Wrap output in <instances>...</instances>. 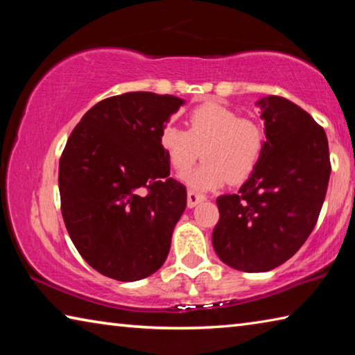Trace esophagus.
<instances>
[{
  "label": "esophagus",
  "instance_id": "1",
  "mask_svg": "<svg viewBox=\"0 0 355 355\" xmlns=\"http://www.w3.org/2000/svg\"><path fill=\"white\" fill-rule=\"evenodd\" d=\"M205 199H207V197L203 196V194H199V192L188 191V207L189 208H194L197 203H200V202H203Z\"/></svg>",
  "mask_w": 355,
  "mask_h": 355
}]
</instances>
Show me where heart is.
<instances>
[{"instance_id":"heart-1","label":"heart","mask_w":355,"mask_h":355,"mask_svg":"<svg viewBox=\"0 0 355 355\" xmlns=\"http://www.w3.org/2000/svg\"><path fill=\"white\" fill-rule=\"evenodd\" d=\"M159 146L177 173H184L202 156L203 163L183 177L197 191L219 188L227 180L239 184L260 164L266 136L254 119L239 117L230 107L203 103L188 114V130L167 123Z\"/></svg>"}]
</instances>
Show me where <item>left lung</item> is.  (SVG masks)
<instances>
[{"label": "left lung", "instance_id": "obj_1", "mask_svg": "<svg viewBox=\"0 0 355 355\" xmlns=\"http://www.w3.org/2000/svg\"><path fill=\"white\" fill-rule=\"evenodd\" d=\"M264 120L261 161L236 194L218 197L213 248L244 272H264L296 254L310 236L326 199L330 158L326 131L293 101H257Z\"/></svg>", "mask_w": 355, "mask_h": 355}]
</instances>
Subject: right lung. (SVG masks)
I'll return each mask as SVG.
<instances>
[{"mask_svg":"<svg viewBox=\"0 0 355 355\" xmlns=\"http://www.w3.org/2000/svg\"><path fill=\"white\" fill-rule=\"evenodd\" d=\"M184 101L127 92L101 100L71 131L59 161L61 211L76 250L120 282L158 271L186 188L169 177L159 133Z\"/></svg>","mask_w":355,"mask_h":355,"instance_id":"add662e5","label":"right lung"}]
</instances>
